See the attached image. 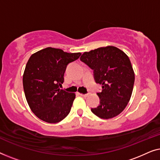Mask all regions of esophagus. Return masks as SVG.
I'll return each mask as SVG.
<instances>
[{
  "instance_id": "34e87169",
  "label": "esophagus",
  "mask_w": 160,
  "mask_h": 160,
  "mask_svg": "<svg viewBox=\"0 0 160 160\" xmlns=\"http://www.w3.org/2000/svg\"><path fill=\"white\" fill-rule=\"evenodd\" d=\"M79 95L82 96L83 98H87V96H88V94H82V93H79Z\"/></svg>"
}]
</instances>
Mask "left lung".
Instances as JSON below:
<instances>
[{"label":"left lung","instance_id":"obj_1","mask_svg":"<svg viewBox=\"0 0 160 160\" xmlns=\"http://www.w3.org/2000/svg\"><path fill=\"white\" fill-rule=\"evenodd\" d=\"M81 60L94 70L95 82L102 85L97 93L100 105L91 111L97 117L111 119L121 113L132 95L135 73L128 56L113 46L85 52Z\"/></svg>","mask_w":160,"mask_h":160}]
</instances>
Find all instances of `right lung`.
I'll list each match as a JSON object with an SVG mask.
<instances>
[{"instance_id": "right-lung-1", "label": "right lung", "mask_w": 160, "mask_h": 160, "mask_svg": "<svg viewBox=\"0 0 160 160\" xmlns=\"http://www.w3.org/2000/svg\"><path fill=\"white\" fill-rule=\"evenodd\" d=\"M82 53H68L60 49L47 47L32 54L23 73V88L30 108L48 123H58L68 115L75 93L61 89L68 63Z\"/></svg>"}]
</instances>
